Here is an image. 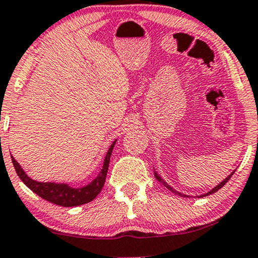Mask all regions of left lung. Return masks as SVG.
I'll list each match as a JSON object with an SVG mask.
<instances>
[{
	"label": "left lung",
	"mask_w": 258,
	"mask_h": 258,
	"mask_svg": "<svg viewBox=\"0 0 258 258\" xmlns=\"http://www.w3.org/2000/svg\"><path fill=\"white\" fill-rule=\"evenodd\" d=\"M234 171H236V170H233L232 172H231V174H230L229 176H227V177H226V178H224V180H223V181H221L219 184H217V185H216V187H214V188H212L210 191H207V193H205V194H202V195H199V197H198V198H202V197H206V195H210V194H213V193H216V191H217V190H219V189H220L221 187H224V185H225V183H226V182L230 180V178H231V176H232V175H233V172H234ZM153 174H155V177H156V178H157V181L159 182V183H162L163 185H164V187H167V188L169 189V190H170V191H172V193H174V194H176V195H180V197H183V198H191V197H190V195H185V194H183V193H181V191L176 190V189H174V188H172V187H171V185H169V184L167 183V182H165L164 180H163V178L161 177V176H159V175H158V174H157V172H156V171H153Z\"/></svg>",
	"instance_id": "obj_1"
}]
</instances>
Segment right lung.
<instances>
[{"label":"right lung","instance_id":"1","mask_svg":"<svg viewBox=\"0 0 258 258\" xmlns=\"http://www.w3.org/2000/svg\"><path fill=\"white\" fill-rule=\"evenodd\" d=\"M116 140H114L110 145V148L107 151V155L103 161L102 169L97 174V176L94 178L90 183H88L83 187H71L68 183H57V182H39L31 178L26 174L21 165L16 162V159L12 156V162L14 165L16 174L21 178V181L31 189L33 193H35L39 197L52 202V204L59 205L63 207H75L80 206V205L88 204V202L93 201L97 195L100 194L101 189H102L103 184H105L107 171H108L109 167V159L110 155H112L113 148L115 145Z\"/></svg>","mask_w":258,"mask_h":258}]
</instances>
